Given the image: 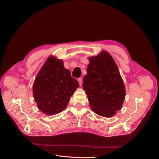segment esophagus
Here are the masks:
<instances>
[{
  "instance_id": "34e87169",
  "label": "esophagus",
  "mask_w": 159,
  "mask_h": 159,
  "mask_svg": "<svg viewBox=\"0 0 159 159\" xmlns=\"http://www.w3.org/2000/svg\"><path fill=\"white\" fill-rule=\"evenodd\" d=\"M78 81L80 85L81 86V85H82V78H79V79L78 80Z\"/></svg>"
}]
</instances>
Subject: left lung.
I'll return each mask as SVG.
<instances>
[{
  "label": "left lung",
  "mask_w": 159,
  "mask_h": 159,
  "mask_svg": "<svg viewBox=\"0 0 159 159\" xmlns=\"http://www.w3.org/2000/svg\"><path fill=\"white\" fill-rule=\"evenodd\" d=\"M83 88L90 107L100 116L113 117L122 107L125 88L114 60L106 51L91 57Z\"/></svg>",
  "instance_id": "8db88e82"
}]
</instances>
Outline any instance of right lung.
Returning a JSON list of instances; mask_svg holds the SVG:
<instances>
[{"label":"right lung","instance_id":"right-lung-1","mask_svg":"<svg viewBox=\"0 0 159 159\" xmlns=\"http://www.w3.org/2000/svg\"><path fill=\"white\" fill-rule=\"evenodd\" d=\"M78 87V81L72 78L69 70L64 68L63 61L50 56L34 82L33 95L42 113L56 115L66 107Z\"/></svg>","mask_w":159,"mask_h":159}]
</instances>
